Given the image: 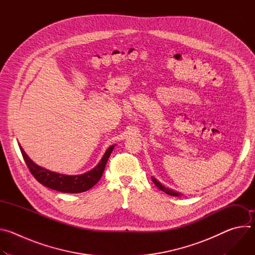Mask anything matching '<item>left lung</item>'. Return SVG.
I'll return each instance as SVG.
<instances>
[{"mask_svg": "<svg viewBox=\"0 0 255 255\" xmlns=\"http://www.w3.org/2000/svg\"><path fill=\"white\" fill-rule=\"evenodd\" d=\"M151 179H152V181L154 183V185L160 190V191H163L165 194H167V195H169V196H173V197H179V196H181V194L180 193H178V192H175V191H173V190H171V189H168V188H165L161 183H159V181L155 178V177H151Z\"/></svg>", "mask_w": 255, "mask_h": 255, "instance_id": "obj_1", "label": "left lung"}]
</instances>
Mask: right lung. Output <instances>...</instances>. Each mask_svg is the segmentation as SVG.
<instances>
[{
  "instance_id": "right-lung-1",
  "label": "right lung",
  "mask_w": 255,
  "mask_h": 255,
  "mask_svg": "<svg viewBox=\"0 0 255 255\" xmlns=\"http://www.w3.org/2000/svg\"><path fill=\"white\" fill-rule=\"evenodd\" d=\"M19 147L29 170L41 185L61 193L78 194L90 190L100 180V178L103 175L108 158L111 155L115 145H112V146H110L106 150L100 162L93 169L83 174L77 175H66L39 166L26 154L20 144Z\"/></svg>"
}]
</instances>
